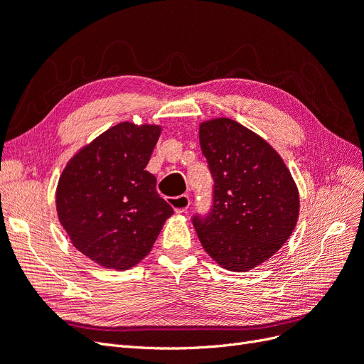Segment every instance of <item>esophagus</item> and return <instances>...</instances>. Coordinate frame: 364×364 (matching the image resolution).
Listing matches in <instances>:
<instances>
[{
	"label": "esophagus",
	"mask_w": 364,
	"mask_h": 364,
	"mask_svg": "<svg viewBox=\"0 0 364 364\" xmlns=\"http://www.w3.org/2000/svg\"><path fill=\"white\" fill-rule=\"evenodd\" d=\"M168 203L174 208V211H176V213H178V214H182V213H185V211H186V209L190 208L191 200H190V197H188V196L182 194V196H178V197H168Z\"/></svg>",
	"instance_id": "esophagus-1"
}]
</instances>
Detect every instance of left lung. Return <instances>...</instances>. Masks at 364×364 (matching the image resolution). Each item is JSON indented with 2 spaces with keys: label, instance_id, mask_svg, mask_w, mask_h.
<instances>
[{
  "label": "left lung",
  "instance_id": "8db88e82",
  "mask_svg": "<svg viewBox=\"0 0 364 364\" xmlns=\"http://www.w3.org/2000/svg\"><path fill=\"white\" fill-rule=\"evenodd\" d=\"M199 139L213 176V203L194 214L203 249L220 266L246 272L277 253L299 215V193L269 142L230 118L200 124Z\"/></svg>",
  "mask_w": 364,
  "mask_h": 364
}]
</instances>
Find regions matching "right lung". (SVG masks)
Returning a JSON list of instances; mask_svg holds the SVG:
<instances>
[{
  "label": "right lung",
  "mask_w": 364,
  "mask_h": 364,
  "mask_svg": "<svg viewBox=\"0 0 364 364\" xmlns=\"http://www.w3.org/2000/svg\"><path fill=\"white\" fill-rule=\"evenodd\" d=\"M159 126L119 123L65 167L56 191L59 222L85 257L106 269L134 267L174 211L146 170Z\"/></svg>",
  "instance_id": "right-lung-1"
}]
</instances>
